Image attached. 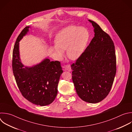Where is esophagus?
Returning a JSON list of instances; mask_svg holds the SVG:
<instances>
[{
    "mask_svg": "<svg viewBox=\"0 0 132 132\" xmlns=\"http://www.w3.org/2000/svg\"><path fill=\"white\" fill-rule=\"evenodd\" d=\"M64 68L65 69V70H67L68 71H71V68L70 65H65L64 66Z\"/></svg>",
    "mask_w": 132,
    "mask_h": 132,
    "instance_id": "1",
    "label": "esophagus"
}]
</instances>
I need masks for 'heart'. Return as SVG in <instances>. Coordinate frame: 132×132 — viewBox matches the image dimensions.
<instances>
[{"mask_svg":"<svg viewBox=\"0 0 132 132\" xmlns=\"http://www.w3.org/2000/svg\"><path fill=\"white\" fill-rule=\"evenodd\" d=\"M89 39V32L85 27L68 26L57 33L52 49L60 60L63 58L64 50L67 49L68 58L77 60L84 51Z\"/></svg>","mask_w":132,"mask_h":132,"instance_id":"heart-1","label":"heart"}]
</instances>
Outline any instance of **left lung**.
<instances>
[{
  "mask_svg": "<svg viewBox=\"0 0 132 132\" xmlns=\"http://www.w3.org/2000/svg\"><path fill=\"white\" fill-rule=\"evenodd\" d=\"M94 37L75 63L71 65L76 92L84 102L97 103L110 91L116 73V56L113 41L95 22Z\"/></svg>",
  "mask_w": 132,
  "mask_h": 132,
  "instance_id": "1",
  "label": "left lung"
}]
</instances>
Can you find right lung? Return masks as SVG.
Returning <instances> with one entry per match:
<instances>
[{
  "instance_id": "right-lung-1",
  "label": "right lung",
  "mask_w": 132,
  "mask_h": 132,
  "mask_svg": "<svg viewBox=\"0 0 132 132\" xmlns=\"http://www.w3.org/2000/svg\"><path fill=\"white\" fill-rule=\"evenodd\" d=\"M26 26L19 35L14 46L12 69L22 95L34 104L44 106L51 104L57 94V86L63 73L61 63L48 58L32 67L25 66L20 57L19 42L29 31Z\"/></svg>"
}]
</instances>
